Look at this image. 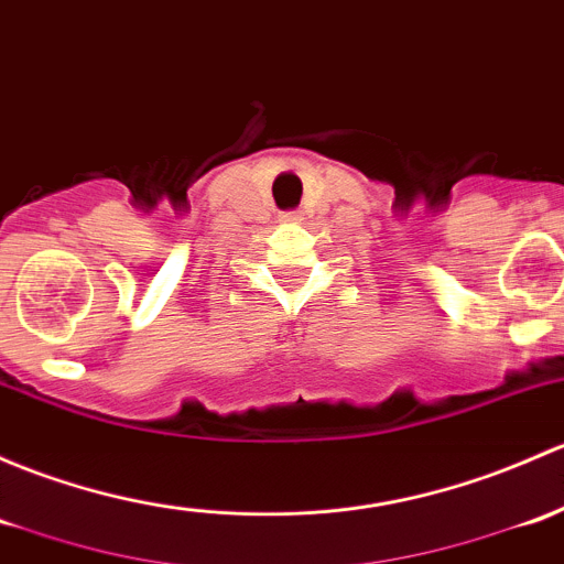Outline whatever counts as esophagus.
I'll return each mask as SVG.
<instances>
[{"label":"esophagus","mask_w":564,"mask_h":564,"mask_svg":"<svg viewBox=\"0 0 564 564\" xmlns=\"http://www.w3.org/2000/svg\"><path fill=\"white\" fill-rule=\"evenodd\" d=\"M283 221H300V213H286V216H283Z\"/></svg>","instance_id":"1"}]
</instances>
